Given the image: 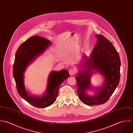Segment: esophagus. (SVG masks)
Wrapping results in <instances>:
<instances>
[{
	"label": "esophagus",
	"mask_w": 133,
	"mask_h": 133,
	"mask_svg": "<svg viewBox=\"0 0 133 133\" xmlns=\"http://www.w3.org/2000/svg\"><path fill=\"white\" fill-rule=\"evenodd\" d=\"M69 73L70 75H71V76L74 75L75 74V70L74 69H70V70L69 71Z\"/></svg>",
	"instance_id": "34e87169"
}]
</instances>
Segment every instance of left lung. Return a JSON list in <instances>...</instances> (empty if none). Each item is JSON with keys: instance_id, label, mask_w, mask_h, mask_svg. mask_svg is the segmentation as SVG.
<instances>
[{"instance_id": "obj_1", "label": "left lung", "mask_w": 133, "mask_h": 133, "mask_svg": "<svg viewBox=\"0 0 133 133\" xmlns=\"http://www.w3.org/2000/svg\"><path fill=\"white\" fill-rule=\"evenodd\" d=\"M97 44L90 57L84 54L80 71L75 78L77 93L81 101L88 105L105 103L114 93L120 80L121 62L118 53L113 44L101 35H96ZM95 72L104 76L103 86L96 90V95L89 96L86 91L91 87L90 77Z\"/></svg>"}]
</instances>
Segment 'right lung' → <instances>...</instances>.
Here are the masks:
<instances>
[{
  "label": "right lung",
  "instance_id": "add662e5",
  "mask_svg": "<svg viewBox=\"0 0 133 133\" xmlns=\"http://www.w3.org/2000/svg\"><path fill=\"white\" fill-rule=\"evenodd\" d=\"M51 44L49 40L39 36H33L22 43L15 54L13 74L19 95L31 105L38 108H44L52 105L57 98L59 88L62 82L70 77L66 70L52 71L50 74L46 91L41 97L28 94L24 84V73L26 67L42 54Z\"/></svg>",
  "mask_w": 133,
  "mask_h": 133
}]
</instances>
